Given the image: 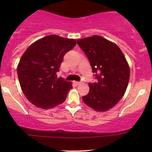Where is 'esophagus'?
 I'll return each instance as SVG.
<instances>
[{
    "mask_svg": "<svg viewBox=\"0 0 152 152\" xmlns=\"http://www.w3.org/2000/svg\"><path fill=\"white\" fill-rule=\"evenodd\" d=\"M74 83H76V85H79V84H81V82H80V81H74Z\"/></svg>",
    "mask_w": 152,
    "mask_h": 152,
    "instance_id": "esophagus-1",
    "label": "esophagus"
}]
</instances>
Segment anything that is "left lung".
I'll return each instance as SVG.
<instances>
[{"label": "left lung", "instance_id": "left-lung-1", "mask_svg": "<svg viewBox=\"0 0 152 152\" xmlns=\"http://www.w3.org/2000/svg\"><path fill=\"white\" fill-rule=\"evenodd\" d=\"M76 41L97 79L88 83L89 92L82 99L95 111H107L119 102L128 86L130 70L126 58L117 45L100 36Z\"/></svg>", "mask_w": 152, "mask_h": 152}]
</instances>
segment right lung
Here are the masks:
<instances>
[{"instance_id": "add662e5", "label": "right lung", "mask_w": 152, "mask_h": 152, "mask_svg": "<svg viewBox=\"0 0 152 152\" xmlns=\"http://www.w3.org/2000/svg\"><path fill=\"white\" fill-rule=\"evenodd\" d=\"M75 39L50 35L31 44L17 68L24 95L38 107L48 109L62 104L72 88L71 82L57 78L64 55L76 46Z\"/></svg>"}]
</instances>
